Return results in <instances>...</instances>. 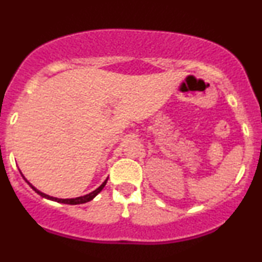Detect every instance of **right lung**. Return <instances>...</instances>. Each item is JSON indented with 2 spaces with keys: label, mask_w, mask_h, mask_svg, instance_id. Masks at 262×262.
Segmentation results:
<instances>
[{
  "label": "right lung",
  "mask_w": 262,
  "mask_h": 262,
  "mask_svg": "<svg viewBox=\"0 0 262 262\" xmlns=\"http://www.w3.org/2000/svg\"><path fill=\"white\" fill-rule=\"evenodd\" d=\"M23 178H24V176H23ZM25 179V178H24ZM108 179V178H107ZM107 179L105 182L102 183V184L100 185L99 188L97 189H95V190L94 191H91V193H89V194H86V195H84V196H78V198H74V199H58V198H53V196H50V195H47V194H45V193H41L40 190H37V189L34 187L33 184H31V183H29L27 181V179H25V182L28 183V184L30 185V188L33 189L34 191H35V193H37L40 195V196H42V198H45V199H49V200H52V201H57V203H62V204H69V205H78V204H85V203H88V201H90V200H93L94 198L96 196L97 194L100 193L101 190H102L103 189V187H105L106 185V183H107Z\"/></svg>",
  "instance_id": "1"
}]
</instances>
